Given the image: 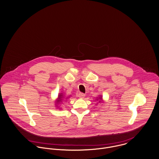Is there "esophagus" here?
<instances>
[{"mask_svg": "<svg viewBox=\"0 0 159 159\" xmlns=\"http://www.w3.org/2000/svg\"><path fill=\"white\" fill-rule=\"evenodd\" d=\"M84 96H85V94H83V93H79V94H78V97H79L80 98H84Z\"/></svg>", "mask_w": 159, "mask_h": 159, "instance_id": "obj_1", "label": "esophagus"}]
</instances>
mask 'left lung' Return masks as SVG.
I'll return each mask as SVG.
<instances>
[{"mask_svg":"<svg viewBox=\"0 0 159 159\" xmlns=\"http://www.w3.org/2000/svg\"><path fill=\"white\" fill-rule=\"evenodd\" d=\"M102 97H99V99H100V100H99V102H101V101H102ZM97 100H98V99H97Z\"/></svg>","mask_w":159,"mask_h":159,"instance_id":"left-lung-1","label":"left lung"}]
</instances>
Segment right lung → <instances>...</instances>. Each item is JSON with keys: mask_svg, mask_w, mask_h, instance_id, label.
Wrapping results in <instances>:
<instances>
[{"mask_svg": "<svg viewBox=\"0 0 159 159\" xmlns=\"http://www.w3.org/2000/svg\"><path fill=\"white\" fill-rule=\"evenodd\" d=\"M63 94L61 93V94H59L58 96V100L57 101V104H60V102H61V101L63 100Z\"/></svg>", "mask_w": 159, "mask_h": 159, "instance_id": "1", "label": "right lung"}]
</instances>
